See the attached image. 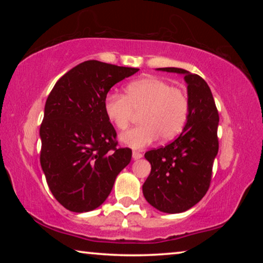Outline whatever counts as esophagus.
<instances>
[{
    "label": "esophagus",
    "instance_id": "1",
    "mask_svg": "<svg viewBox=\"0 0 263 263\" xmlns=\"http://www.w3.org/2000/svg\"><path fill=\"white\" fill-rule=\"evenodd\" d=\"M132 158L135 159V160H138V159L142 158V154L140 152H138V151H133V152H132Z\"/></svg>",
    "mask_w": 263,
    "mask_h": 263
}]
</instances>
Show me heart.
<instances>
[{"mask_svg": "<svg viewBox=\"0 0 263 263\" xmlns=\"http://www.w3.org/2000/svg\"><path fill=\"white\" fill-rule=\"evenodd\" d=\"M103 108L106 118L121 131L140 114V125L123 133L121 140L132 148H142L159 137L167 141L179 136L188 121L190 102L184 90L149 75L128 83L125 96L109 92Z\"/></svg>", "mask_w": 263, "mask_h": 263, "instance_id": "heart-1", "label": "heart"}]
</instances>
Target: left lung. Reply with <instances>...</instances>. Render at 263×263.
I'll list each match as a JSON object with an SVG mask.
<instances>
[{
    "label": "left lung",
    "instance_id": "1",
    "mask_svg": "<svg viewBox=\"0 0 263 263\" xmlns=\"http://www.w3.org/2000/svg\"><path fill=\"white\" fill-rule=\"evenodd\" d=\"M159 69L184 75L190 111L183 131L174 141L145 153L152 168L142 194L159 211L180 213L201 201L210 186L219 148V115L210 88L199 75L175 67Z\"/></svg>",
    "mask_w": 263,
    "mask_h": 263
}]
</instances>
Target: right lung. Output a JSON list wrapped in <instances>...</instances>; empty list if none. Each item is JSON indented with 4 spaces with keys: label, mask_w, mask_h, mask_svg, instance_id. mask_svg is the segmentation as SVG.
Instances as JSON below:
<instances>
[{
    "label": "right lung",
    "mask_w": 263,
    "mask_h": 263,
    "mask_svg": "<svg viewBox=\"0 0 263 263\" xmlns=\"http://www.w3.org/2000/svg\"><path fill=\"white\" fill-rule=\"evenodd\" d=\"M97 60L75 66L48 95L41 125V164L51 193L73 212L99 208L131 161L103 103L116 83L138 72Z\"/></svg>",
    "instance_id": "obj_1"
}]
</instances>
